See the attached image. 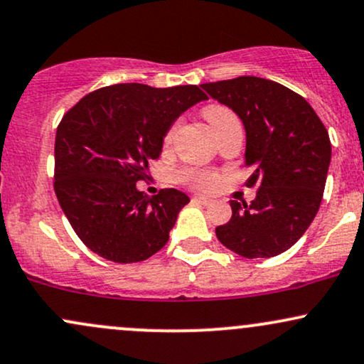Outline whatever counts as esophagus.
<instances>
[{
	"label": "esophagus",
	"mask_w": 364,
	"mask_h": 364,
	"mask_svg": "<svg viewBox=\"0 0 364 364\" xmlns=\"http://www.w3.org/2000/svg\"><path fill=\"white\" fill-rule=\"evenodd\" d=\"M193 202L202 203V205H210L212 200L210 198H205V196H193Z\"/></svg>",
	"instance_id": "esophagus-1"
}]
</instances>
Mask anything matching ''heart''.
Instances as JSON below:
<instances>
[{
  "label": "heart",
  "mask_w": 364,
  "mask_h": 364,
  "mask_svg": "<svg viewBox=\"0 0 364 364\" xmlns=\"http://www.w3.org/2000/svg\"><path fill=\"white\" fill-rule=\"evenodd\" d=\"M203 116H205V119L210 123V127L214 128V132H217L219 128H223L225 123H229V121L237 119L235 112L229 109V107L223 106V104H210V106H207L205 109H203ZM176 132H178V124L174 123L173 127H169L168 132H166L164 140H162L164 147H169V145L173 144L174 136H176ZM179 181H183L185 185L195 188V190L198 191H212L215 190L217 185H219L220 178L215 171L188 169L179 174Z\"/></svg>",
  "instance_id": "obj_1"
}]
</instances>
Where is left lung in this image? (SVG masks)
<instances>
[{"label":"left lung","mask_w":364,"mask_h":364,"mask_svg":"<svg viewBox=\"0 0 364 364\" xmlns=\"http://www.w3.org/2000/svg\"><path fill=\"white\" fill-rule=\"evenodd\" d=\"M210 97L240 116L246 129V186L252 203L231 200L232 217L217 225V240L245 258L289 250L320 208L332 156L327 128L306 99L260 77L203 83Z\"/></svg>","instance_id":"obj_1"}]
</instances>
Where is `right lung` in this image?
<instances>
[{
  "label": "right lung",
  "instance_id": "add662e5",
  "mask_svg": "<svg viewBox=\"0 0 364 364\" xmlns=\"http://www.w3.org/2000/svg\"><path fill=\"white\" fill-rule=\"evenodd\" d=\"M203 99L196 85L118 83L90 92L63 116L54 191L87 248L106 260L135 263L168 243L190 198L174 188L149 196L136 183L149 178V162L161 156L174 119Z\"/></svg>",
  "mask_w": 364,
  "mask_h": 364
}]
</instances>
